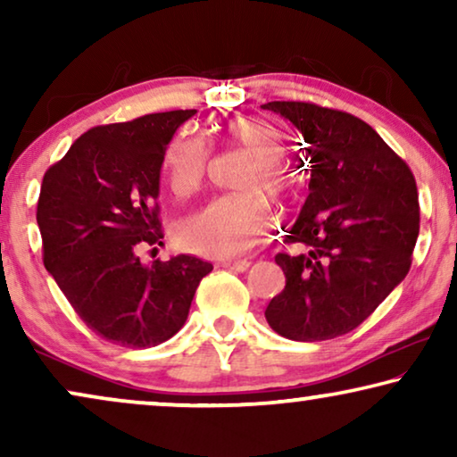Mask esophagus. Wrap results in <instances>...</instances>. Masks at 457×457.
<instances>
[{
  "label": "esophagus",
  "instance_id": "esophagus-1",
  "mask_svg": "<svg viewBox=\"0 0 457 457\" xmlns=\"http://www.w3.org/2000/svg\"><path fill=\"white\" fill-rule=\"evenodd\" d=\"M249 266H252V262H249V260H228V262H222V268H227V270H233V272H245Z\"/></svg>",
  "mask_w": 457,
  "mask_h": 457
}]
</instances>
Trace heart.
<instances>
[{"mask_svg":"<svg viewBox=\"0 0 457 457\" xmlns=\"http://www.w3.org/2000/svg\"><path fill=\"white\" fill-rule=\"evenodd\" d=\"M228 145L252 155V166L241 177V195H224L187 214L177 224L179 245L205 258H239L258 245L268 227V212L253 187L278 199L289 187V177L278 160L285 154V137L262 118H235L222 130ZM210 147L195 130L183 129L168 141L162 154V177L174 195L185 197L202 185Z\"/></svg>","mask_w":457,"mask_h":457,"instance_id":"heart-1","label":"heart"}]
</instances>
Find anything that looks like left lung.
Here are the masks:
<instances>
[{
	"label": "left lung",
	"mask_w": 457,
	"mask_h": 457,
	"mask_svg": "<svg viewBox=\"0 0 457 457\" xmlns=\"http://www.w3.org/2000/svg\"><path fill=\"white\" fill-rule=\"evenodd\" d=\"M302 133L310 195L277 253L285 289L266 320L293 341L335 339L360 327L405 278L420 208L414 174L370 124L305 102H268ZM303 164V162H302Z\"/></svg>",
	"instance_id": "8db88e82"
}]
</instances>
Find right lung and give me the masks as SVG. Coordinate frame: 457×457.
Returning a JSON list of instances; mask_svg holds the SVG:
<instances>
[{
  "mask_svg": "<svg viewBox=\"0 0 457 457\" xmlns=\"http://www.w3.org/2000/svg\"><path fill=\"white\" fill-rule=\"evenodd\" d=\"M193 114L160 112L87 130L43 177V264L80 320L116 345L154 347L177 335L212 272L195 255L152 266L137 255L162 245V154Z\"/></svg>",
  "mask_w": 457,
  "mask_h": 457,
  "instance_id": "1",
  "label": "right lung"
}]
</instances>
